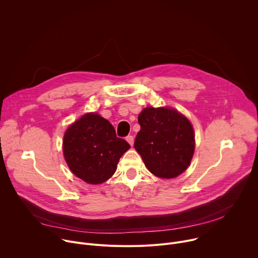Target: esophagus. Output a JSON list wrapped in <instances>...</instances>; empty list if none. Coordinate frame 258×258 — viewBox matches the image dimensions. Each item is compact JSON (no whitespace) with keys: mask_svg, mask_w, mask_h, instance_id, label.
I'll return each mask as SVG.
<instances>
[{"mask_svg":"<svg viewBox=\"0 0 258 258\" xmlns=\"http://www.w3.org/2000/svg\"><path fill=\"white\" fill-rule=\"evenodd\" d=\"M126 141H127V143H128L131 146L134 145V137H133V136H127V137H126Z\"/></svg>","mask_w":258,"mask_h":258,"instance_id":"1","label":"esophagus"}]
</instances>
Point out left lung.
Returning a JSON list of instances; mask_svg holds the SVG:
<instances>
[{
    "label": "left lung",
    "instance_id": "8db88e82",
    "mask_svg": "<svg viewBox=\"0 0 258 258\" xmlns=\"http://www.w3.org/2000/svg\"><path fill=\"white\" fill-rule=\"evenodd\" d=\"M135 148L150 172L172 178L185 171L193 157L195 136L190 121L174 109L145 108L140 113Z\"/></svg>",
    "mask_w": 258,
    "mask_h": 258
}]
</instances>
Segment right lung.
Here are the masks:
<instances>
[{
	"mask_svg": "<svg viewBox=\"0 0 258 258\" xmlns=\"http://www.w3.org/2000/svg\"><path fill=\"white\" fill-rule=\"evenodd\" d=\"M131 148L117 138L112 124L96 113L85 114L68 127L63 153L70 170L89 183H101L111 177L119 158Z\"/></svg>",
	"mask_w": 258,
	"mask_h": 258,
	"instance_id": "right-lung-1",
	"label": "right lung"
}]
</instances>
